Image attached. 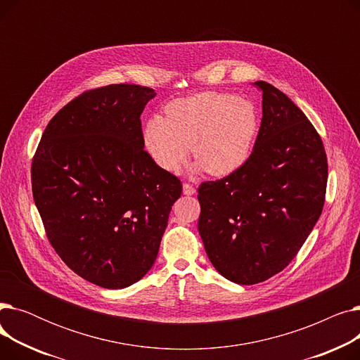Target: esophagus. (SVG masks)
I'll return each instance as SVG.
<instances>
[{
	"label": "esophagus",
	"mask_w": 360,
	"mask_h": 360,
	"mask_svg": "<svg viewBox=\"0 0 360 360\" xmlns=\"http://www.w3.org/2000/svg\"><path fill=\"white\" fill-rule=\"evenodd\" d=\"M182 191H184L185 195H194L195 194V188L191 184H184L182 185Z\"/></svg>",
	"instance_id": "obj_1"
}]
</instances>
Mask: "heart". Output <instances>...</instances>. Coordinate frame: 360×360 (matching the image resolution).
Returning <instances> with one entry per match:
<instances>
[{"label": "heart", "mask_w": 360, "mask_h": 360, "mask_svg": "<svg viewBox=\"0 0 360 360\" xmlns=\"http://www.w3.org/2000/svg\"><path fill=\"white\" fill-rule=\"evenodd\" d=\"M261 115L250 99L229 93H200L166 108V120L153 117L144 128V146L166 172H178L193 155L197 169L213 176L236 172L252 155Z\"/></svg>", "instance_id": "heart-1"}]
</instances>
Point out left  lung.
Masks as SVG:
<instances>
[{
  "instance_id": "1",
  "label": "left lung",
  "mask_w": 360,
  "mask_h": 360,
  "mask_svg": "<svg viewBox=\"0 0 360 360\" xmlns=\"http://www.w3.org/2000/svg\"><path fill=\"white\" fill-rule=\"evenodd\" d=\"M261 129L236 172L198 188V232L214 269L238 285L266 281L289 266L323 212L328 163L314 125L266 82Z\"/></svg>"
}]
</instances>
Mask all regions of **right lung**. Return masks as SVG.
<instances>
[{"mask_svg": "<svg viewBox=\"0 0 360 360\" xmlns=\"http://www.w3.org/2000/svg\"><path fill=\"white\" fill-rule=\"evenodd\" d=\"M155 96L139 84L82 93L49 121L32 160L33 200L55 252L105 289L151 269L182 194L143 148L140 115Z\"/></svg>", "mask_w": 360, "mask_h": 360, "instance_id": "add662e5", "label": "right lung"}]
</instances>
